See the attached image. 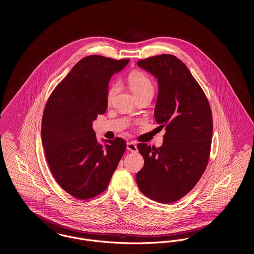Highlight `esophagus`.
Wrapping results in <instances>:
<instances>
[{
	"mask_svg": "<svg viewBox=\"0 0 254 254\" xmlns=\"http://www.w3.org/2000/svg\"><path fill=\"white\" fill-rule=\"evenodd\" d=\"M127 149L130 150V151H137L138 148H137V145L135 142H128L127 143Z\"/></svg>",
	"mask_w": 254,
	"mask_h": 254,
	"instance_id": "esophagus-1",
	"label": "esophagus"
}]
</instances>
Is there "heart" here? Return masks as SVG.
<instances>
[{"label": "heart", "instance_id": "1", "mask_svg": "<svg viewBox=\"0 0 254 254\" xmlns=\"http://www.w3.org/2000/svg\"><path fill=\"white\" fill-rule=\"evenodd\" d=\"M127 83L137 100L141 98H151L154 92L153 83L150 78L142 71H133L127 77ZM117 92V85L112 84L108 90V101H110Z\"/></svg>", "mask_w": 254, "mask_h": 254}]
</instances>
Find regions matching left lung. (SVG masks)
Listing matches in <instances>:
<instances>
[{"instance_id": "8db88e82", "label": "left lung", "mask_w": 254, "mask_h": 254, "mask_svg": "<svg viewBox=\"0 0 254 254\" xmlns=\"http://www.w3.org/2000/svg\"><path fill=\"white\" fill-rule=\"evenodd\" d=\"M138 65L157 79L154 117L166 133L159 147L137 145L145 164L136 181L150 199L171 203L190 191L205 171L213 132L211 109L197 81L175 56L150 57Z\"/></svg>"}]
</instances>
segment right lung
<instances>
[{"label": "right lung", "instance_id": "1", "mask_svg": "<svg viewBox=\"0 0 254 254\" xmlns=\"http://www.w3.org/2000/svg\"><path fill=\"white\" fill-rule=\"evenodd\" d=\"M129 60L89 56L79 61L51 94L42 118V144L58 184L77 199L105 191L123 153L121 138L99 144L92 122L108 109L111 75Z\"/></svg>", "mask_w": 254, "mask_h": 254}]
</instances>
